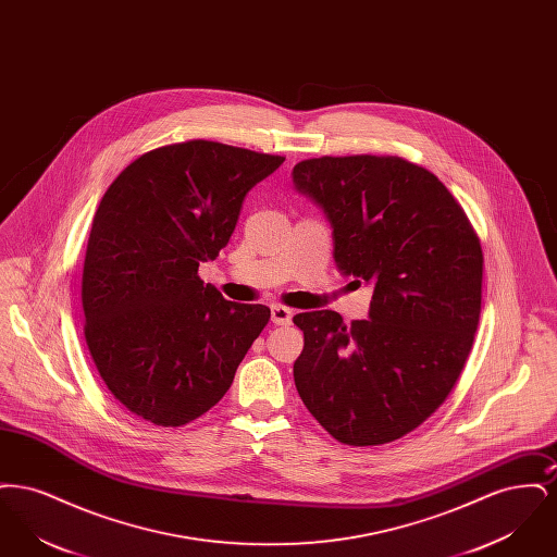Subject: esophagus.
Here are the masks:
<instances>
[{
	"mask_svg": "<svg viewBox=\"0 0 557 557\" xmlns=\"http://www.w3.org/2000/svg\"><path fill=\"white\" fill-rule=\"evenodd\" d=\"M271 321H273L275 325H290V309H286V307H282V305H273V307H271Z\"/></svg>",
	"mask_w": 557,
	"mask_h": 557,
	"instance_id": "esophagus-1",
	"label": "esophagus"
}]
</instances>
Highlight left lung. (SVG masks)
<instances>
[{
    "mask_svg": "<svg viewBox=\"0 0 557 557\" xmlns=\"http://www.w3.org/2000/svg\"><path fill=\"white\" fill-rule=\"evenodd\" d=\"M294 187L325 212L338 271L373 286L370 319L294 315L296 391L336 441L393 443L449 397L474 345L482 248L449 189L398 157L298 162Z\"/></svg>",
    "mask_w": 557,
    "mask_h": 557,
    "instance_id": "8db88e82",
    "label": "left lung"
}]
</instances>
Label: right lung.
<instances>
[{
	"instance_id": "obj_1",
	"label": "right lung",
	"mask_w": 557,
	"mask_h": 557,
	"mask_svg": "<svg viewBox=\"0 0 557 557\" xmlns=\"http://www.w3.org/2000/svg\"><path fill=\"white\" fill-rule=\"evenodd\" d=\"M284 157L191 139L150 150L110 184L87 242L85 343L108 391L150 424H187L230 391L271 311L198 277L246 194Z\"/></svg>"
}]
</instances>
